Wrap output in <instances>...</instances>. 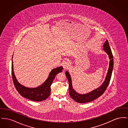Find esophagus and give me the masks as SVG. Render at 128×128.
I'll use <instances>...</instances> for the list:
<instances>
[{
  "instance_id": "obj_1",
  "label": "esophagus",
  "mask_w": 128,
  "mask_h": 128,
  "mask_svg": "<svg viewBox=\"0 0 128 128\" xmlns=\"http://www.w3.org/2000/svg\"><path fill=\"white\" fill-rule=\"evenodd\" d=\"M62 66H63V67L64 68L66 69V68H68V66H69V62L68 61H64L63 62Z\"/></svg>"
}]
</instances>
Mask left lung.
I'll list each match as a JSON object with an SVG mask.
<instances>
[{
	"instance_id": "1",
	"label": "left lung",
	"mask_w": 128,
	"mask_h": 128,
	"mask_svg": "<svg viewBox=\"0 0 128 128\" xmlns=\"http://www.w3.org/2000/svg\"><path fill=\"white\" fill-rule=\"evenodd\" d=\"M104 51L108 54L110 58V64L106 76L104 81L102 84L97 89L87 93L86 94H78L74 90L72 85V81L70 74L68 71L65 72L66 76L68 81L69 84V94L70 97L75 100L76 102L80 103H85L92 101L96 99L99 98L103 94L104 92L106 89L108 85L110 84V80L111 78V75L112 73V70L113 69L114 61H113V56L112 53V51L110 48V44L108 41L106 40V42L104 43L103 45Z\"/></svg>"
}]
</instances>
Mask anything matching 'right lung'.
Returning a JSON list of instances; mask_svg holds the SVG:
<instances>
[{
  "mask_svg": "<svg viewBox=\"0 0 128 128\" xmlns=\"http://www.w3.org/2000/svg\"><path fill=\"white\" fill-rule=\"evenodd\" d=\"M62 67L55 68L51 71L49 74L48 78L42 85L36 88H27L20 84L16 79L13 71V64L12 60V80L16 90L22 97L34 101H42L48 98L51 93V85L53 82L55 76L58 73L62 72Z\"/></svg>",
  "mask_w": 128,
  "mask_h": 128,
  "instance_id": "right-lung-1",
  "label": "right lung"
}]
</instances>
